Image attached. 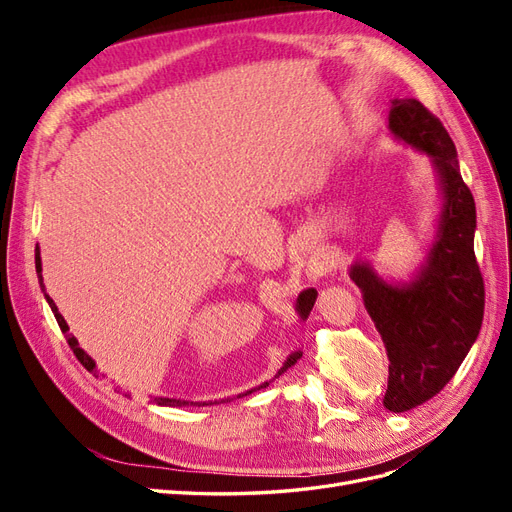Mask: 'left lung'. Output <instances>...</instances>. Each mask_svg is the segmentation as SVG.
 <instances>
[{"mask_svg": "<svg viewBox=\"0 0 512 512\" xmlns=\"http://www.w3.org/2000/svg\"><path fill=\"white\" fill-rule=\"evenodd\" d=\"M389 132L425 153L436 170V232L408 282H386L367 260H354L348 275L361 288L391 361L382 404L406 412L438 395L466 359L483 324L485 284L474 256V198L461 179L451 136L414 98L391 102Z\"/></svg>", "mask_w": 512, "mask_h": 512, "instance_id": "1", "label": "left lung"}]
</instances>
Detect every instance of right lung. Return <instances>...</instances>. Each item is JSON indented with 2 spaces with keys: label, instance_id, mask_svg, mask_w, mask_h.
Returning a JSON list of instances; mask_svg holds the SVG:
<instances>
[{
  "label": "right lung",
  "instance_id": "1",
  "mask_svg": "<svg viewBox=\"0 0 512 512\" xmlns=\"http://www.w3.org/2000/svg\"><path fill=\"white\" fill-rule=\"evenodd\" d=\"M36 273H38L40 288H42V292H44V299H46V303H49L51 312L55 314V320H57V324H59V329H61V333L66 335V339H68V344H70L72 352L76 354V359H79V361H81V365H83L87 371H91V374H94V376L98 378L96 361L91 359V356H89V354L79 346V339H76V337L70 333V327L66 324L64 316L59 314L57 305L53 303V299L49 297V294H46L44 280H42V258H40V247H36ZM316 297H318V292H316L314 288H305V290L299 294V297H297V303H294V312H297L299 320H307L309 312H312V307H314V303H316ZM301 356H303V352H301V350H294V352H290V354H288V359H286V361H284V365L280 367V371H277V374H275V378H280L288 367H292L294 363H297V361L301 359ZM267 386H269V382H262L260 386H256V389H252V391H245V393H241V395H237V397L252 395L254 391L267 389ZM151 401H153V404H158V406H170V408H183V406H192V404H194V406H209V404H205V401H188V399H175V397H151ZM222 401H230V399H222ZM222 401H215V404H222Z\"/></svg>",
  "mask_w": 512,
  "mask_h": 512
}]
</instances>
